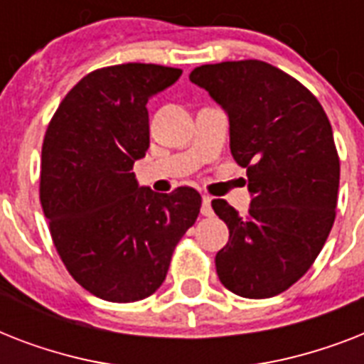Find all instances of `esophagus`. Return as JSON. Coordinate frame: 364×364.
I'll use <instances>...</instances> for the list:
<instances>
[{
  "mask_svg": "<svg viewBox=\"0 0 364 364\" xmlns=\"http://www.w3.org/2000/svg\"><path fill=\"white\" fill-rule=\"evenodd\" d=\"M202 215L211 217L213 215V210H211V198L210 196H202Z\"/></svg>",
  "mask_w": 364,
  "mask_h": 364,
  "instance_id": "1",
  "label": "esophagus"
}]
</instances>
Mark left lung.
Instances as JSON below:
<instances>
[{"label":"left lung","instance_id":"left-lung-1","mask_svg":"<svg viewBox=\"0 0 364 364\" xmlns=\"http://www.w3.org/2000/svg\"><path fill=\"white\" fill-rule=\"evenodd\" d=\"M188 79L227 111L230 153L247 168L245 217L217 198L228 243L217 276L243 299L287 291L323 249L336 217L340 159L333 128L314 94L260 60L200 65Z\"/></svg>","mask_w":364,"mask_h":364}]
</instances>
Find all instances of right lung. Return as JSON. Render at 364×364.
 <instances>
[{"label": "right lung", "mask_w": 364, "mask_h": 364, "mask_svg": "<svg viewBox=\"0 0 364 364\" xmlns=\"http://www.w3.org/2000/svg\"><path fill=\"white\" fill-rule=\"evenodd\" d=\"M181 70L121 64L82 77L48 124L39 198L54 247L71 277L109 302L147 299L200 213L191 187H139L134 162L149 149L147 102Z\"/></svg>", "instance_id": "right-lung-1"}]
</instances>
